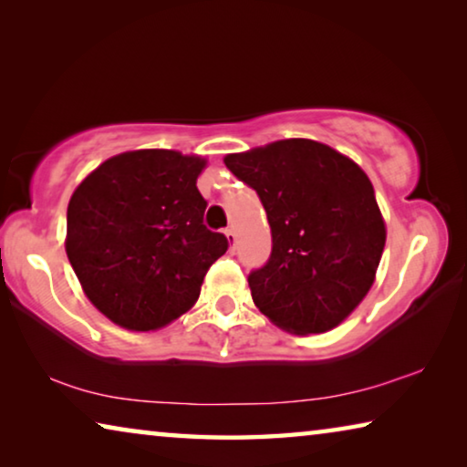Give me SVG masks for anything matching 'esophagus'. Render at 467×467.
I'll list each match as a JSON object with an SVG mask.
<instances>
[{
  "instance_id": "1",
  "label": "esophagus",
  "mask_w": 467,
  "mask_h": 467,
  "mask_svg": "<svg viewBox=\"0 0 467 467\" xmlns=\"http://www.w3.org/2000/svg\"><path fill=\"white\" fill-rule=\"evenodd\" d=\"M224 234H226L228 247H231V249H234V247H236V233H234V228H226V231H224Z\"/></svg>"
}]
</instances>
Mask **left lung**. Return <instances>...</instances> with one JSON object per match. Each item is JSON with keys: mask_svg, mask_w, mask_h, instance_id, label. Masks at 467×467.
<instances>
[{"mask_svg": "<svg viewBox=\"0 0 467 467\" xmlns=\"http://www.w3.org/2000/svg\"><path fill=\"white\" fill-rule=\"evenodd\" d=\"M224 164L257 191L272 228L270 260L249 276L255 306L293 335L337 328L372 288L387 243L372 181L312 139L228 153Z\"/></svg>", "mask_w": 467, "mask_h": 467, "instance_id": "obj_1", "label": "left lung"}]
</instances>
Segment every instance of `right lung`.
I'll list each match as a JSON object with an SVG mask.
<instances>
[{"instance_id": "right-lung-1", "label": "right lung", "mask_w": 467, "mask_h": 467, "mask_svg": "<svg viewBox=\"0 0 467 467\" xmlns=\"http://www.w3.org/2000/svg\"><path fill=\"white\" fill-rule=\"evenodd\" d=\"M202 155L118 153L87 174L68 202L66 255L87 299L118 327L164 328L195 306L224 234L203 226Z\"/></svg>"}]
</instances>
